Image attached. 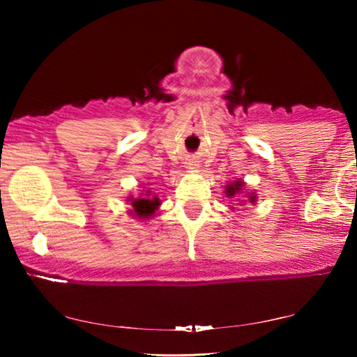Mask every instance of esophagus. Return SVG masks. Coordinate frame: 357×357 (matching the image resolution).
<instances>
[{"label":"esophagus","mask_w":357,"mask_h":357,"mask_svg":"<svg viewBox=\"0 0 357 357\" xmlns=\"http://www.w3.org/2000/svg\"><path fill=\"white\" fill-rule=\"evenodd\" d=\"M190 165H193V164H190Z\"/></svg>","instance_id":"obj_1"}]
</instances>
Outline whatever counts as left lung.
I'll use <instances>...</instances> for the list:
<instances>
[{"instance_id": "8db88e82", "label": "left lung", "mask_w": 357, "mask_h": 357, "mask_svg": "<svg viewBox=\"0 0 357 357\" xmlns=\"http://www.w3.org/2000/svg\"><path fill=\"white\" fill-rule=\"evenodd\" d=\"M244 190V183L243 179H238V181H233V183H229L227 187H225V195L229 198V200L234 202L233 204H238L236 200L239 198L241 193H243ZM247 200H249V203H255L257 202V193L252 192V193H247ZM241 203H244V200H241ZM239 203V204H241ZM234 209V208H233Z\"/></svg>"}]
</instances>
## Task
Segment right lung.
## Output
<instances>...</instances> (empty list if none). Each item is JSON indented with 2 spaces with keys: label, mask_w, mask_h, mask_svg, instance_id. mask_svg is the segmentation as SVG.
I'll list each match as a JSON object with an SVG mask.
<instances>
[{
  "label": "right lung",
  "mask_w": 357,
  "mask_h": 357,
  "mask_svg": "<svg viewBox=\"0 0 357 357\" xmlns=\"http://www.w3.org/2000/svg\"><path fill=\"white\" fill-rule=\"evenodd\" d=\"M151 190H146V197L143 198H129L132 200V206H134V214L135 217H140V219H148V217L155 213V209L159 208V198L155 195L149 197ZM143 195V193H142Z\"/></svg>",
  "instance_id": "obj_1"
}]
</instances>
